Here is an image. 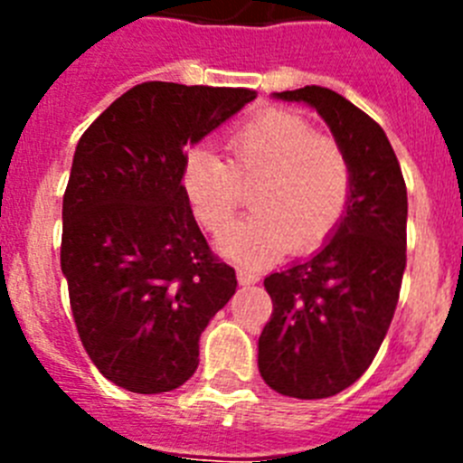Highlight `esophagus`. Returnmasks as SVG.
Wrapping results in <instances>:
<instances>
[{
    "instance_id": "obj_1",
    "label": "esophagus",
    "mask_w": 463,
    "mask_h": 463,
    "mask_svg": "<svg viewBox=\"0 0 463 463\" xmlns=\"http://www.w3.org/2000/svg\"><path fill=\"white\" fill-rule=\"evenodd\" d=\"M236 276H239V285H243V288H248V285H255V282L260 280V276L252 271H248V269H239V273H236Z\"/></svg>"
}]
</instances>
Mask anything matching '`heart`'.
<instances>
[{
  "label": "heart",
  "instance_id": "1",
  "mask_svg": "<svg viewBox=\"0 0 463 463\" xmlns=\"http://www.w3.org/2000/svg\"><path fill=\"white\" fill-rule=\"evenodd\" d=\"M229 162L208 150L183 159L181 187L196 220L222 234L257 182L250 218L220 239V252L248 267L280 260L292 248H320L343 220L353 190L345 150L297 113L261 110L227 137Z\"/></svg>",
  "mask_w": 463,
  "mask_h": 463
}]
</instances>
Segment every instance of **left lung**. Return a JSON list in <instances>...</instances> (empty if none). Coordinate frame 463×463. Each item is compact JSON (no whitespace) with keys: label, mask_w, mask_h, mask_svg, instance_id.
I'll list each match as a JSON object with an SVG mask.
<instances>
[{"label":"left lung","mask_w":463,"mask_h":463,"mask_svg":"<svg viewBox=\"0 0 463 463\" xmlns=\"http://www.w3.org/2000/svg\"><path fill=\"white\" fill-rule=\"evenodd\" d=\"M320 113L353 169L336 232L310 260L264 278L273 301L260 373L282 396L326 399L362 378L394 317L406 271L408 194L383 127L320 85L276 92Z\"/></svg>","instance_id":"left-lung-1"}]
</instances>
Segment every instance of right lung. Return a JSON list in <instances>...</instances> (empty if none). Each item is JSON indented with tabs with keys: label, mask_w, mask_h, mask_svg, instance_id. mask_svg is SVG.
Listing matches in <instances>:
<instances>
[{
	"label": "right lung",
	"mask_w": 463,
	"mask_h": 463,
	"mask_svg": "<svg viewBox=\"0 0 463 463\" xmlns=\"http://www.w3.org/2000/svg\"><path fill=\"white\" fill-rule=\"evenodd\" d=\"M252 90L150 80L80 137L62 202L60 264L80 343L122 390L162 394L199 366V336L236 292L181 187L187 146Z\"/></svg>",
	"instance_id": "obj_1"
}]
</instances>
